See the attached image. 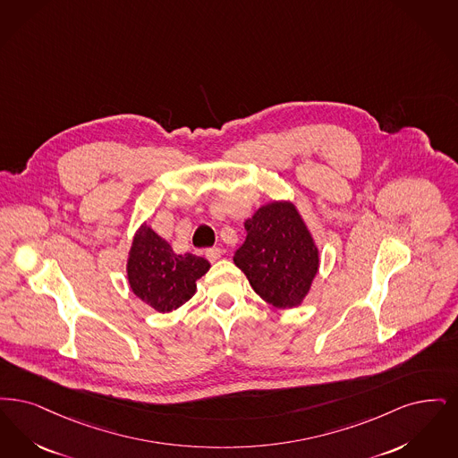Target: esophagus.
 <instances>
[{
	"mask_svg": "<svg viewBox=\"0 0 458 458\" xmlns=\"http://www.w3.org/2000/svg\"><path fill=\"white\" fill-rule=\"evenodd\" d=\"M205 257L208 259V261H217L222 257V250L220 248H208V250H205Z\"/></svg>",
	"mask_w": 458,
	"mask_h": 458,
	"instance_id": "34e87169",
	"label": "esophagus"
}]
</instances>
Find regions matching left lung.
<instances>
[{
    "label": "left lung",
    "mask_w": 458,
    "mask_h": 458,
    "mask_svg": "<svg viewBox=\"0 0 458 458\" xmlns=\"http://www.w3.org/2000/svg\"><path fill=\"white\" fill-rule=\"evenodd\" d=\"M248 236L234 263L259 298L276 308H293L308 294L318 272V250L289 201H272L244 222Z\"/></svg>",
    "instance_id": "left-lung-1"
}]
</instances>
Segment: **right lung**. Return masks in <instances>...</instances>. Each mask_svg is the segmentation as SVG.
Wrapping results in <instances>:
<instances>
[{
  "label": "right lung",
  "instance_id": "add662e5",
  "mask_svg": "<svg viewBox=\"0 0 458 458\" xmlns=\"http://www.w3.org/2000/svg\"><path fill=\"white\" fill-rule=\"evenodd\" d=\"M208 268L207 259L191 253L176 255L165 239L141 225L130 250L128 280L141 301L160 313H167L195 294V282Z\"/></svg>",
  "mask_w": 458,
  "mask_h": 458
}]
</instances>
